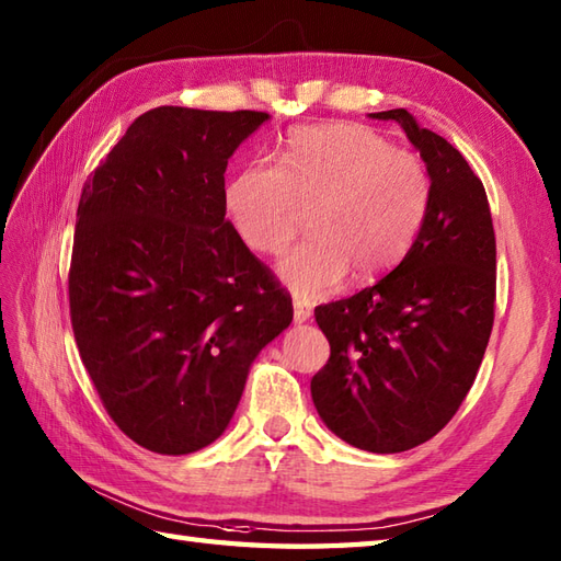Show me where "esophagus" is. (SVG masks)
Here are the masks:
<instances>
[{
  "mask_svg": "<svg viewBox=\"0 0 561 561\" xmlns=\"http://www.w3.org/2000/svg\"><path fill=\"white\" fill-rule=\"evenodd\" d=\"M308 318H311V308L299 304V301H294V323L301 325V323H306Z\"/></svg>",
  "mask_w": 561,
  "mask_h": 561,
  "instance_id": "1",
  "label": "esophagus"
}]
</instances>
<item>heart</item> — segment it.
I'll list each match as a JSON object with an SVG mask.
<instances>
[{"mask_svg":"<svg viewBox=\"0 0 561 561\" xmlns=\"http://www.w3.org/2000/svg\"><path fill=\"white\" fill-rule=\"evenodd\" d=\"M224 205L241 241L279 253L299 229V207H313L311 241L277 262L296 299L335 291L354 272L374 279L408 253L428 207V173L376 129L356 123L296 127L282 165L253 161L231 175Z\"/></svg>","mask_w":561,"mask_h":561,"instance_id":"heart-1","label":"heart"}]
</instances>
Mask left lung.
Instances as JSON below:
<instances>
[{"instance_id":"8db88e82","label":"left lung","mask_w":561,"mask_h":561,"mask_svg":"<svg viewBox=\"0 0 561 561\" xmlns=\"http://www.w3.org/2000/svg\"><path fill=\"white\" fill-rule=\"evenodd\" d=\"M368 117L398 123L420 151L428 207L396 270L316 308L330 359L311 396L350 446L402 453L436 436L474 383L494 323L496 241L482 181L450 141L404 108Z\"/></svg>"}]
</instances>
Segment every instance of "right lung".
<instances>
[{
  "instance_id": "1",
  "label": "right lung",
  "mask_w": 561,
  "mask_h": 561,
  "mask_svg": "<svg viewBox=\"0 0 561 561\" xmlns=\"http://www.w3.org/2000/svg\"><path fill=\"white\" fill-rule=\"evenodd\" d=\"M270 121L161 105L81 190L69 311L113 422L161 456L214 444L291 299L226 221L224 173Z\"/></svg>"
}]
</instances>
